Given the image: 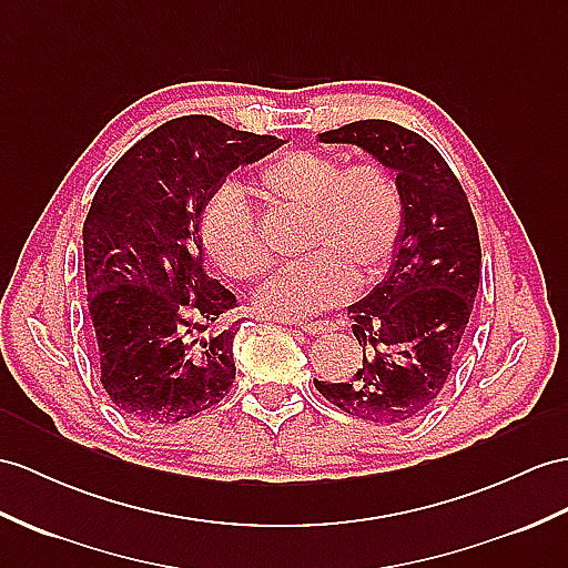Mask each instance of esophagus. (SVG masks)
Wrapping results in <instances>:
<instances>
[{"label":"esophagus","mask_w":568,"mask_h":568,"mask_svg":"<svg viewBox=\"0 0 568 568\" xmlns=\"http://www.w3.org/2000/svg\"><path fill=\"white\" fill-rule=\"evenodd\" d=\"M288 325H296L298 329L306 332V335H327V332L335 329V323H329V321H315V323L298 321V323H288Z\"/></svg>","instance_id":"34e87169"}]
</instances>
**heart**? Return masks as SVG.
<instances>
[{
    "instance_id": "heart-1",
    "label": "heart",
    "mask_w": 568,
    "mask_h": 568,
    "mask_svg": "<svg viewBox=\"0 0 568 568\" xmlns=\"http://www.w3.org/2000/svg\"><path fill=\"white\" fill-rule=\"evenodd\" d=\"M257 187L274 202L306 210L301 247L253 296L262 317L296 321L344 301L354 284L385 272L405 224L397 180L376 163H344L315 149H292L260 165ZM200 236L219 270L255 280L270 255L239 185H221L202 206Z\"/></svg>"
}]
</instances>
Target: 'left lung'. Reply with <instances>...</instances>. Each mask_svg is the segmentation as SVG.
Returning <instances> with one entry per match:
<instances>
[{
	"mask_svg": "<svg viewBox=\"0 0 568 568\" xmlns=\"http://www.w3.org/2000/svg\"><path fill=\"white\" fill-rule=\"evenodd\" d=\"M317 140L358 146L390 169L405 224L388 274L347 308L362 368L315 388L352 417L403 424L438 397L473 313L481 265L475 216L444 156L403 124L358 120Z\"/></svg>",
	"mask_w": 568,
	"mask_h": 568,
	"instance_id": "obj_1",
	"label": "left lung"
}]
</instances>
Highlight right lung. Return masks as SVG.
<instances>
[{"instance_id":"add662e5","label":"right lung","mask_w":568,"mask_h":568,"mask_svg":"<svg viewBox=\"0 0 568 568\" xmlns=\"http://www.w3.org/2000/svg\"><path fill=\"white\" fill-rule=\"evenodd\" d=\"M284 144L210 115L175 118L124 154L84 221V267L101 383L134 422L175 424L219 405L236 378V308L204 270L200 216L239 165Z\"/></svg>"}]
</instances>
